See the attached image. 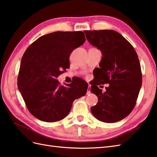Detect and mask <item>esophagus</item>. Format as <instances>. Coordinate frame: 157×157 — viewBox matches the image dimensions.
<instances>
[{"mask_svg": "<svg viewBox=\"0 0 157 157\" xmlns=\"http://www.w3.org/2000/svg\"><path fill=\"white\" fill-rule=\"evenodd\" d=\"M90 87H91V85L88 83V87H87V94H90Z\"/></svg>", "mask_w": 157, "mask_h": 157, "instance_id": "esophagus-1", "label": "esophagus"}]
</instances>
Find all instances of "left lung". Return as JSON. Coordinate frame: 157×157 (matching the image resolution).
I'll return each instance as SVG.
<instances>
[{"label":"left lung","instance_id":"obj_1","mask_svg":"<svg viewBox=\"0 0 157 157\" xmlns=\"http://www.w3.org/2000/svg\"><path fill=\"white\" fill-rule=\"evenodd\" d=\"M87 41L98 47L102 58L96 69V80L90 91L98 98L91 112L101 122L113 123L128 116L135 106L142 86L139 59L134 47L113 30L85 31ZM108 83L107 91L97 87Z\"/></svg>","mask_w":157,"mask_h":157}]
</instances>
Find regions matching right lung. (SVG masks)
Here are the masks:
<instances>
[{
    "instance_id": "right-lung-1",
    "label": "right lung",
    "mask_w": 157,
    "mask_h": 157,
    "mask_svg": "<svg viewBox=\"0 0 157 157\" xmlns=\"http://www.w3.org/2000/svg\"><path fill=\"white\" fill-rule=\"evenodd\" d=\"M86 41L82 31H57L43 35L28 47L22 57L18 87L28 110L41 121L62 120L73 101L86 95L82 79L64 87L56 79L70 67V56Z\"/></svg>"
}]
</instances>
